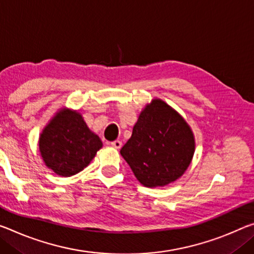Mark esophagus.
<instances>
[{
	"label": "esophagus",
	"instance_id": "esophagus-1",
	"mask_svg": "<svg viewBox=\"0 0 254 254\" xmlns=\"http://www.w3.org/2000/svg\"><path fill=\"white\" fill-rule=\"evenodd\" d=\"M111 144H112V147H114L116 149H120L121 147H122V141H120V140H115V141L111 142Z\"/></svg>",
	"mask_w": 254,
	"mask_h": 254
}]
</instances>
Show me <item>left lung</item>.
<instances>
[{"instance_id":"left-lung-1","label":"left lung","mask_w":254,"mask_h":254,"mask_svg":"<svg viewBox=\"0 0 254 254\" xmlns=\"http://www.w3.org/2000/svg\"><path fill=\"white\" fill-rule=\"evenodd\" d=\"M194 148V136L185 120L162 99H154L140 113L120 152L140 183L156 188L184 174Z\"/></svg>"}]
</instances>
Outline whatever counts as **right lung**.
Returning <instances> with one entry per match:
<instances>
[{"mask_svg": "<svg viewBox=\"0 0 254 254\" xmlns=\"http://www.w3.org/2000/svg\"><path fill=\"white\" fill-rule=\"evenodd\" d=\"M103 147L80 113L63 108L39 136V151L48 168L60 176H72L90 164Z\"/></svg>", "mask_w": 254, "mask_h": 254, "instance_id": "add662e5", "label": "right lung"}]
</instances>
